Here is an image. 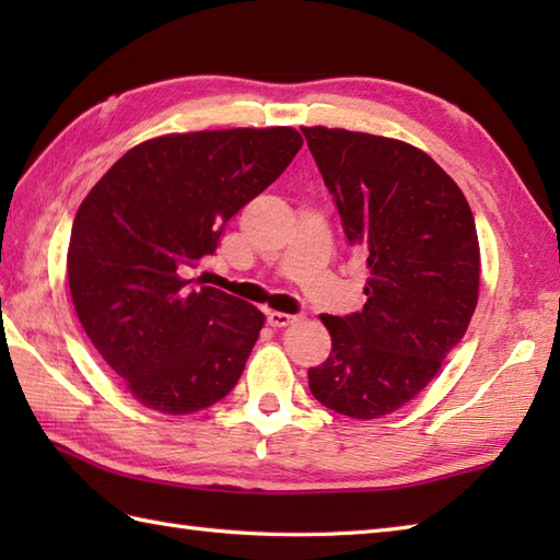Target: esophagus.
<instances>
[{
  "mask_svg": "<svg viewBox=\"0 0 560 560\" xmlns=\"http://www.w3.org/2000/svg\"><path fill=\"white\" fill-rule=\"evenodd\" d=\"M301 315H289V313H279V311H269L267 313V323L271 327H289L293 323H299Z\"/></svg>",
  "mask_w": 560,
  "mask_h": 560,
  "instance_id": "1",
  "label": "esophagus"
}]
</instances>
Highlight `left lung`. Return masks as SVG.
I'll use <instances>...</instances> for the list:
<instances>
[{
	"instance_id": "1",
	"label": "left lung",
	"mask_w": 560,
	"mask_h": 560,
	"mask_svg": "<svg viewBox=\"0 0 560 560\" xmlns=\"http://www.w3.org/2000/svg\"><path fill=\"white\" fill-rule=\"evenodd\" d=\"M301 129L371 271L361 313L323 315L331 353L307 385L331 411L380 419L419 395L467 331L479 301L477 225L457 183L421 149Z\"/></svg>"
}]
</instances>
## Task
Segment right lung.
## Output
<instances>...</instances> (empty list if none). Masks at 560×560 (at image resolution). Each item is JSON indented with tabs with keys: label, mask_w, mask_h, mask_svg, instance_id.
I'll return each mask as SVG.
<instances>
[{
	"label": "right lung",
	"mask_w": 560,
	"mask_h": 560,
	"mask_svg": "<svg viewBox=\"0 0 560 560\" xmlns=\"http://www.w3.org/2000/svg\"><path fill=\"white\" fill-rule=\"evenodd\" d=\"M301 147L291 127L165 135L129 149L81 201L67 253L71 301L144 407L195 413L241 380L265 315L187 277Z\"/></svg>",
	"instance_id": "obj_1"
}]
</instances>
